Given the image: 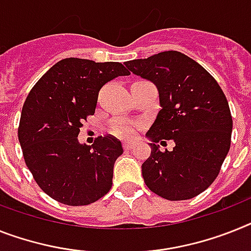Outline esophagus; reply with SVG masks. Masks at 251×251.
<instances>
[{"instance_id":"1","label":"esophagus","mask_w":251,"mask_h":251,"mask_svg":"<svg viewBox=\"0 0 251 251\" xmlns=\"http://www.w3.org/2000/svg\"><path fill=\"white\" fill-rule=\"evenodd\" d=\"M122 147H124V149H126V151H130V149L134 148V143H132V142H124V143H122Z\"/></svg>"}]
</instances>
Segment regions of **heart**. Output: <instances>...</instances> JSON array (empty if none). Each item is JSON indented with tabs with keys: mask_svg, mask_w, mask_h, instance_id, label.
I'll use <instances>...</instances> for the list:
<instances>
[{
	"mask_svg": "<svg viewBox=\"0 0 251 251\" xmlns=\"http://www.w3.org/2000/svg\"><path fill=\"white\" fill-rule=\"evenodd\" d=\"M111 132L113 135L120 136V138H132L135 135L136 126L135 122L132 121H126V120H117V121H113L112 125H111Z\"/></svg>",
	"mask_w": 251,
	"mask_h": 251,
	"instance_id": "1",
	"label": "heart"
}]
</instances>
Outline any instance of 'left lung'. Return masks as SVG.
Segmentation results:
<instances>
[{"label":"left lung","instance_id":"8db88e82","mask_svg":"<svg viewBox=\"0 0 251 251\" xmlns=\"http://www.w3.org/2000/svg\"><path fill=\"white\" fill-rule=\"evenodd\" d=\"M154 84L161 109L147 132L151 151L142 165L147 186L167 201L203 193L220 174L231 145L232 117L221 86L201 65L177 50L125 62ZM174 140L171 152L157 142Z\"/></svg>","mask_w":251,"mask_h":251}]
</instances>
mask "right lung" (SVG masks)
I'll return each mask as SVG.
<instances>
[{
    "label": "right lung",
    "mask_w": 251,
    "mask_h": 251,
    "mask_svg": "<svg viewBox=\"0 0 251 251\" xmlns=\"http://www.w3.org/2000/svg\"><path fill=\"white\" fill-rule=\"evenodd\" d=\"M120 62L64 58L33 86L23 106L19 142L34 180L52 199L88 205L112 186L113 166L124 153L120 140L98 136L93 145L77 139L84 120L96 112L106 83L129 75Z\"/></svg>",
    "instance_id": "right-lung-1"
}]
</instances>
